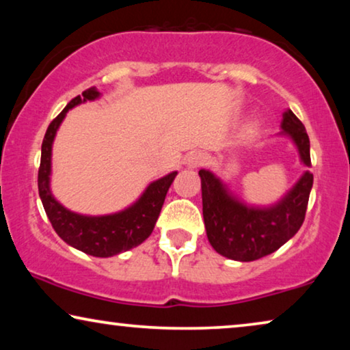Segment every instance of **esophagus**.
<instances>
[{
    "label": "esophagus",
    "mask_w": 350,
    "mask_h": 350,
    "mask_svg": "<svg viewBox=\"0 0 350 350\" xmlns=\"http://www.w3.org/2000/svg\"><path fill=\"white\" fill-rule=\"evenodd\" d=\"M204 162H205V154L200 151H193L185 157V165L188 167V169H198V167L204 164Z\"/></svg>",
    "instance_id": "34e87169"
}]
</instances>
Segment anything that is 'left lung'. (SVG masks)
I'll return each mask as SVG.
<instances>
[{
	"label": "left lung",
	"mask_w": 350,
	"mask_h": 350,
	"mask_svg": "<svg viewBox=\"0 0 350 350\" xmlns=\"http://www.w3.org/2000/svg\"><path fill=\"white\" fill-rule=\"evenodd\" d=\"M282 132L295 143L299 159L310 167V143L303 122L291 109L282 114ZM202 213L210 245L234 261H255L271 255L299 231L308 208L314 175L306 170L279 202L256 207L239 200L210 170H199Z\"/></svg>",
	"instance_id": "1"
}]
</instances>
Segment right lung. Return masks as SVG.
Masks as SVG:
<instances>
[{"label": "right lung", "mask_w": 350, "mask_h": 350, "mask_svg": "<svg viewBox=\"0 0 350 350\" xmlns=\"http://www.w3.org/2000/svg\"><path fill=\"white\" fill-rule=\"evenodd\" d=\"M98 97L100 92L95 88L84 90L83 95H78L71 100L64 108V111L49 124L41 146L38 191H40V198L47 218L62 241L75 247L76 250L88 253V255L108 258L140 245L151 236L162 205H164L167 191L178 172H172V174L152 181L131 207L124 208L121 212L92 217V215L75 213L65 208L51 191L52 143H54L55 133L68 109L78 107L81 103L92 102Z\"/></svg>", "instance_id": "add662e5"}]
</instances>
